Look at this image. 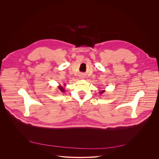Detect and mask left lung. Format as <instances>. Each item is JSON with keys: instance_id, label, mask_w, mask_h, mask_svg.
Listing matches in <instances>:
<instances>
[{"instance_id": "obj_1", "label": "left lung", "mask_w": 159, "mask_h": 159, "mask_svg": "<svg viewBox=\"0 0 159 159\" xmlns=\"http://www.w3.org/2000/svg\"><path fill=\"white\" fill-rule=\"evenodd\" d=\"M104 92V90H102V91H100V92H99V93L101 94H102Z\"/></svg>"}]
</instances>
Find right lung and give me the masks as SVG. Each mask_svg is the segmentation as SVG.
Returning a JSON list of instances; mask_svg holds the SVG:
<instances>
[{
    "instance_id": "obj_1",
    "label": "right lung",
    "mask_w": 159,
    "mask_h": 159,
    "mask_svg": "<svg viewBox=\"0 0 159 159\" xmlns=\"http://www.w3.org/2000/svg\"><path fill=\"white\" fill-rule=\"evenodd\" d=\"M58 89H59V90H60V91H61L62 93H64V92H65V89H64L62 86H61V85L59 86V87H58Z\"/></svg>"
}]
</instances>
